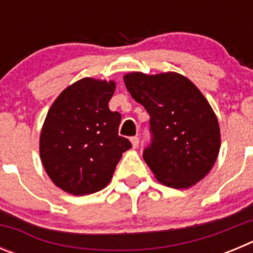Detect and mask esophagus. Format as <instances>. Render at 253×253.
<instances>
[{"mask_svg":"<svg viewBox=\"0 0 253 253\" xmlns=\"http://www.w3.org/2000/svg\"><path fill=\"white\" fill-rule=\"evenodd\" d=\"M130 140H131V144H133L134 148H137V147L139 146V138H138L137 135H135V137H131Z\"/></svg>","mask_w":253,"mask_h":253,"instance_id":"34e87169","label":"esophagus"}]
</instances>
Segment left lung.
Wrapping results in <instances>:
<instances>
[{"mask_svg": "<svg viewBox=\"0 0 253 253\" xmlns=\"http://www.w3.org/2000/svg\"><path fill=\"white\" fill-rule=\"evenodd\" d=\"M131 97L148 111L151 143L143 158L157 180L186 189L202 180L220 148L216 116L198 87L175 72L124 76Z\"/></svg>", "mask_w": 253, "mask_h": 253, "instance_id": "left-lung-1", "label": "left lung"}]
</instances>
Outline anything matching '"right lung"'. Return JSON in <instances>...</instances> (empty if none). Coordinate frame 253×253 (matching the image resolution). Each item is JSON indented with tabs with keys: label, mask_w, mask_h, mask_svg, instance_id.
Returning a JSON list of instances; mask_svg holds the SVG:
<instances>
[{
	"label": "right lung",
	"mask_w": 253,
	"mask_h": 253,
	"mask_svg": "<svg viewBox=\"0 0 253 253\" xmlns=\"http://www.w3.org/2000/svg\"><path fill=\"white\" fill-rule=\"evenodd\" d=\"M115 82L82 78L57 97L40 134V158L51 181L72 195H87L110 182L123 152L122 115L109 109Z\"/></svg>",
	"instance_id": "right-lung-1"
}]
</instances>
